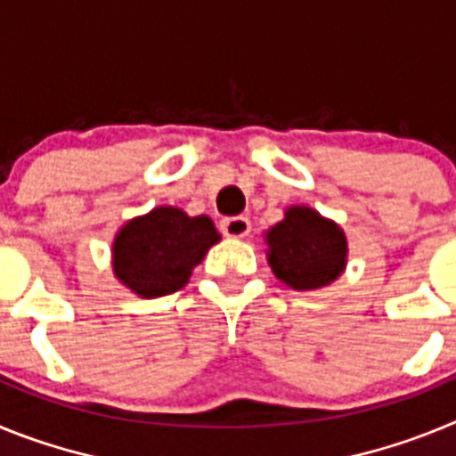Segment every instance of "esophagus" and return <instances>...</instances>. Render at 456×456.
<instances>
[{"mask_svg": "<svg viewBox=\"0 0 456 456\" xmlns=\"http://www.w3.org/2000/svg\"><path fill=\"white\" fill-rule=\"evenodd\" d=\"M221 232L225 237H232V240H241L251 232V221L247 216H225L221 221Z\"/></svg>", "mask_w": 456, "mask_h": 456, "instance_id": "1", "label": "esophagus"}]
</instances>
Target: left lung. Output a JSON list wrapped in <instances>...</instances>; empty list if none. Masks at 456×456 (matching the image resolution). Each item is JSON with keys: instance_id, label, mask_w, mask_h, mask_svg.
<instances>
[{"instance_id": "obj_1", "label": "left lung", "mask_w": 456, "mask_h": 456, "mask_svg": "<svg viewBox=\"0 0 456 456\" xmlns=\"http://www.w3.org/2000/svg\"><path fill=\"white\" fill-rule=\"evenodd\" d=\"M267 244L273 273L294 289L324 288L345 269V235L310 208H289L267 232Z\"/></svg>"}]
</instances>
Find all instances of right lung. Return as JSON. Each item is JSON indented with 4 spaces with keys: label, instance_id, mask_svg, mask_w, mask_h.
<instances>
[{
    "label": "right lung",
    "instance_id": "right-lung-1",
    "mask_svg": "<svg viewBox=\"0 0 456 456\" xmlns=\"http://www.w3.org/2000/svg\"><path fill=\"white\" fill-rule=\"evenodd\" d=\"M215 241H219V232L208 216H187L178 208H157L118 232L114 272L141 297H164L187 283L191 269Z\"/></svg>",
    "mask_w": 456,
    "mask_h": 456
}]
</instances>
